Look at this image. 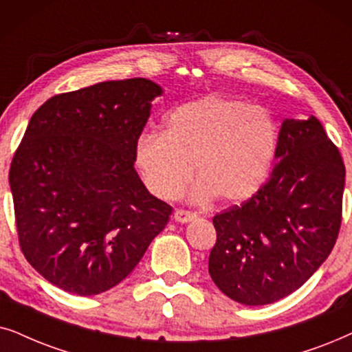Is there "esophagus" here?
Here are the masks:
<instances>
[{"label": "esophagus", "instance_id": "1", "mask_svg": "<svg viewBox=\"0 0 352 352\" xmlns=\"http://www.w3.org/2000/svg\"><path fill=\"white\" fill-rule=\"evenodd\" d=\"M173 219H175L177 222L185 223L196 219V212H191V210H185V209H177L175 212H173Z\"/></svg>", "mask_w": 352, "mask_h": 352}]
</instances>
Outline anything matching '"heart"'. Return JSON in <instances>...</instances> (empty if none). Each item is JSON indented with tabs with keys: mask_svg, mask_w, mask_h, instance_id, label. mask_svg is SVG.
<instances>
[{
	"mask_svg": "<svg viewBox=\"0 0 352 352\" xmlns=\"http://www.w3.org/2000/svg\"><path fill=\"white\" fill-rule=\"evenodd\" d=\"M278 146L277 122L267 109L227 96H204L175 107L164 132H144L135 143L144 185L162 199L177 198L193 177L196 201L217 196L241 203L269 177Z\"/></svg>",
	"mask_w": 352,
	"mask_h": 352,
	"instance_id": "obj_1",
	"label": "heart"
}]
</instances>
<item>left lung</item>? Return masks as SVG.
I'll return each instance as SVG.
<instances>
[{"instance_id": "left-lung-1", "label": "left lung", "mask_w": 352, "mask_h": 352, "mask_svg": "<svg viewBox=\"0 0 352 352\" xmlns=\"http://www.w3.org/2000/svg\"><path fill=\"white\" fill-rule=\"evenodd\" d=\"M275 159L254 196L212 219L210 278L246 306L296 292L329 257L341 227L346 168L320 122L285 119Z\"/></svg>"}]
</instances>
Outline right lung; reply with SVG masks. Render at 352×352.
<instances>
[{"mask_svg":"<svg viewBox=\"0 0 352 352\" xmlns=\"http://www.w3.org/2000/svg\"><path fill=\"white\" fill-rule=\"evenodd\" d=\"M161 87L146 78L60 93L32 116L9 168L19 245L78 296L116 287L164 230L172 206L135 170V143Z\"/></svg>","mask_w":352,"mask_h":352,"instance_id":"1","label":"right lung"}]
</instances>
